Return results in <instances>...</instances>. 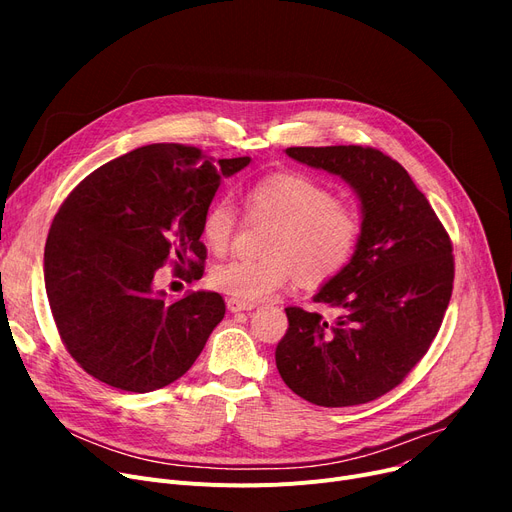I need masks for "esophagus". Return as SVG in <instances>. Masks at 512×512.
Masks as SVG:
<instances>
[{
    "mask_svg": "<svg viewBox=\"0 0 512 512\" xmlns=\"http://www.w3.org/2000/svg\"><path fill=\"white\" fill-rule=\"evenodd\" d=\"M226 307H228V311H230V313H238V311H251V309H255V305H253V303H245V301H238V299H228Z\"/></svg>",
    "mask_w": 512,
    "mask_h": 512,
    "instance_id": "obj_1",
    "label": "esophagus"
}]
</instances>
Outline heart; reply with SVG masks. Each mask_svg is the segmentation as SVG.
Here are the masks:
<instances>
[{"label":"heart","instance_id":"b5f03b06","mask_svg":"<svg viewBox=\"0 0 512 512\" xmlns=\"http://www.w3.org/2000/svg\"><path fill=\"white\" fill-rule=\"evenodd\" d=\"M245 201L251 213L276 222L265 240L263 259H230L215 265L209 280L238 301H263L299 276L319 286L338 276L353 259L359 236V213L326 184L301 172H274L249 184ZM236 230V211L228 199H215L201 218L203 245L222 255Z\"/></svg>","mask_w":512,"mask_h":512}]
</instances>
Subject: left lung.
Listing matches in <instances>:
<instances>
[{"label": "left lung", "instance_id": "obj_1", "mask_svg": "<svg viewBox=\"0 0 512 512\" xmlns=\"http://www.w3.org/2000/svg\"><path fill=\"white\" fill-rule=\"evenodd\" d=\"M299 164L342 178L361 205L359 245L313 301L288 307L276 348L284 384L317 407H353L396 388L436 338L450 303V238L398 161L359 145L288 147Z\"/></svg>", "mask_w": 512, "mask_h": 512}]
</instances>
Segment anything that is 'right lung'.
Returning <instances> with one entry per match:
<instances>
[{"mask_svg":"<svg viewBox=\"0 0 512 512\" xmlns=\"http://www.w3.org/2000/svg\"><path fill=\"white\" fill-rule=\"evenodd\" d=\"M249 161L155 143L107 161L68 195L45 242V290L68 353L95 380L143 394L193 367L224 299L197 290L170 301L155 278L170 261L188 282L203 276L201 218L222 178Z\"/></svg>","mask_w":512,"mask_h":512,"instance_id":"obj_1","label":"right lung"}]
</instances>
